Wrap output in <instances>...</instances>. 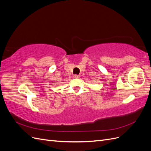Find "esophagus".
Returning <instances> with one entry per match:
<instances>
[{
    "label": "esophagus",
    "mask_w": 151,
    "mask_h": 151,
    "mask_svg": "<svg viewBox=\"0 0 151 151\" xmlns=\"http://www.w3.org/2000/svg\"><path fill=\"white\" fill-rule=\"evenodd\" d=\"M80 76H79V75H76V74H75V75H74V77L75 79H77V78H79Z\"/></svg>",
    "instance_id": "1"
}]
</instances>
